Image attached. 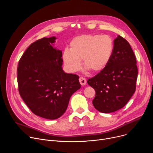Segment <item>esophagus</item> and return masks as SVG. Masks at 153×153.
Returning <instances> with one entry per match:
<instances>
[{
  "instance_id": "1",
  "label": "esophagus",
  "mask_w": 153,
  "mask_h": 153,
  "mask_svg": "<svg viewBox=\"0 0 153 153\" xmlns=\"http://www.w3.org/2000/svg\"><path fill=\"white\" fill-rule=\"evenodd\" d=\"M79 82H80V84H81L82 85H85L86 84L87 81L84 77H79Z\"/></svg>"
}]
</instances>
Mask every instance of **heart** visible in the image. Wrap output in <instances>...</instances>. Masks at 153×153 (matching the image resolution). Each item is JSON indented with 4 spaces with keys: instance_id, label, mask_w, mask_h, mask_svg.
Returning a JSON list of instances; mask_svg holds the SVG:
<instances>
[{
    "instance_id": "obj_1",
    "label": "heart",
    "mask_w": 153,
    "mask_h": 153,
    "mask_svg": "<svg viewBox=\"0 0 153 153\" xmlns=\"http://www.w3.org/2000/svg\"><path fill=\"white\" fill-rule=\"evenodd\" d=\"M114 51V43L108 35H82L76 36L66 49L62 58L68 69L75 72L84 68L93 72H99L110 62Z\"/></svg>"
}]
</instances>
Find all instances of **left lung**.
Instances as JSON below:
<instances>
[{
  "label": "left lung",
  "instance_id": "1",
  "mask_svg": "<svg viewBox=\"0 0 153 153\" xmlns=\"http://www.w3.org/2000/svg\"><path fill=\"white\" fill-rule=\"evenodd\" d=\"M138 77L136 59L130 45L122 36L114 39L112 58L103 71L87 80L94 88V107L102 113L123 108L136 91Z\"/></svg>",
  "mask_w": 153,
  "mask_h": 153
}]
</instances>
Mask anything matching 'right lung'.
<instances>
[{"label":"right lung","instance_id":"obj_1","mask_svg":"<svg viewBox=\"0 0 153 153\" xmlns=\"http://www.w3.org/2000/svg\"><path fill=\"white\" fill-rule=\"evenodd\" d=\"M56 38L31 43L19 62V94L33 113L54 120L66 111L71 96L81 88L79 76L62 69V53L53 47Z\"/></svg>","mask_w":153,"mask_h":153}]
</instances>
